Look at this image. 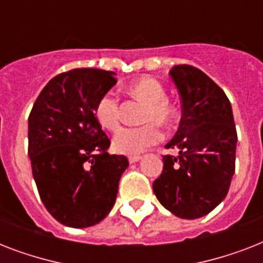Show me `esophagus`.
Segmentation results:
<instances>
[{
	"mask_svg": "<svg viewBox=\"0 0 263 263\" xmlns=\"http://www.w3.org/2000/svg\"><path fill=\"white\" fill-rule=\"evenodd\" d=\"M140 158H142L140 156H129L128 157V161H129V164H135V162H138Z\"/></svg>",
	"mask_w": 263,
	"mask_h": 263,
	"instance_id": "1",
	"label": "esophagus"
}]
</instances>
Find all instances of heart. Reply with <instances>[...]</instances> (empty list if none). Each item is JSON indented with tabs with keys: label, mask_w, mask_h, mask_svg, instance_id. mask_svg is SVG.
Here are the masks:
<instances>
[{
	"label": "heart",
	"mask_w": 263,
	"mask_h": 263,
	"mask_svg": "<svg viewBox=\"0 0 263 263\" xmlns=\"http://www.w3.org/2000/svg\"><path fill=\"white\" fill-rule=\"evenodd\" d=\"M128 94L147 102L144 109V121H157L169 127L176 119L175 107L166 99V91L160 80L142 76L125 86ZM94 116L98 124L107 131H116L120 124V103L115 94L107 92L98 99ZM157 123H147L142 127H127L120 129L113 138V148L120 154H139L153 144L158 143L162 132Z\"/></svg>",
	"instance_id": "obj_1"
}]
</instances>
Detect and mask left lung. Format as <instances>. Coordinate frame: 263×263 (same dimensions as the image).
I'll return each instance as SVG.
<instances>
[{"label":"left lung","instance_id":"8db88e82","mask_svg":"<svg viewBox=\"0 0 263 263\" xmlns=\"http://www.w3.org/2000/svg\"><path fill=\"white\" fill-rule=\"evenodd\" d=\"M169 75L179 91L183 116L166 148L164 171L153 183L157 199L179 218L206 216L225 199L235 173L236 127L225 92L198 68L175 65Z\"/></svg>","mask_w":263,"mask_h":263}]
</instances>
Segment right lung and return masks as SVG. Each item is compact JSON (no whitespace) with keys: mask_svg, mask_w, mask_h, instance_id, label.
<instances>
[{"mask_svg":"<svg viewBox=\"0 0 263 263\" xmlns=\"http://www.w3.org/2000/svg\"><path fill=\"white\" fill-rule=\"evenodd\" d=\"M116 73L79 68L45 86L28 117V157L45 208L71 228L98 224L115 206L127 157L106 152L110 140L94 116Z\"/></svg>","mask_w":263,"mask_h":263,"instance_id":"add662e5","label":"right lung"}]
</instances>
